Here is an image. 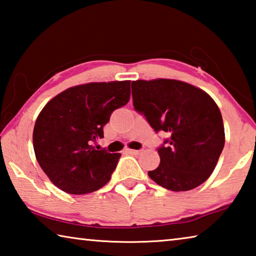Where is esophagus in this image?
<instances>
[{
    "label": "esophagus",
    "mask_w": 256,
    "mask_h": 256,
    "mask_svg": "<svg viewBox=\"0 0 256 256\" xmlns=\"http://www.w3.org/2000/svg\"><path fill=\"white\" fill-rule=\"evenodd\" d=\"M126 152L130 154H140V150H134V149H128Z\"/></svg>",
    "instance_id": "1"
}]
</instances>
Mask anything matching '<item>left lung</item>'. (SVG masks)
<instances>
[{"instance_id":"obj_1","label":"left lung","mask_w":256,"mask_h":256,"mask_svg":"<svg viewBox=\"0 0 256 256\" xmlns=\"http://www.w3.org/2000/svg\"><path fill=\"white\" fill-rule=\"evenodd\" d=\"M134 110L156 132L170 138L158 148L159 166L148 172L162 188L182 192L198 188L212 174L224 146L222 116L203 90L183 81L132 82Z\"/></svg>"}]
</instances>
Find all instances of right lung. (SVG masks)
<instances>
[{
    "instance_id": "right-lung-1",
    "label": "right lung",
    "mask_w": 256,
    "mask_h": 256,
    "mask_svg": "<svg viewBox=\"0 0 256 256\" xmlns=\"http://www.w3.org/2000/svg\"><path fill=\"white\" fill-rule=\"evenodd\" d=\"M131 81L92 82L64 90L46 104L34 128L37 162L55 186L86 194L110 180L120 154L92 146L116 108L126 105Z\"/></svg>"
}]
</instances>
